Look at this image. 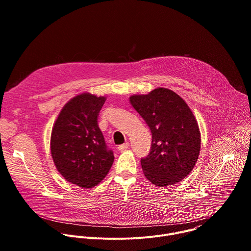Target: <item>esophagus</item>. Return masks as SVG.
I'll list each match as a JSON object with an SVG mask.
<instances>
[{
  "label": "esophagus",
  "mask_w": 251,
  "mask_h": 251,
  "mask_svg": "<svg viewBox=\"0 0 251 251\" xmlns=\"http://www.w3.org/2000/svg\"><path fill=\"white\" fill-rule=\"evenodd\" d=\"M129 146H130V144H129V143L128 142H126V143H124V144L123 145H120V146H118V150L119 151H125L126 149H128L129 148Z\"/></svg>",
  "instance_id": "esophagus-1"
}]
</instances>
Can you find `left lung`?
I'll use <instances>...</instances> for the list:
<instances>
[{"label":"left lung","instance_id":"obj_1","mask_svg":"<svg viewBox=\"0 0 251 251\" xmlns=\"http://www.w3.org/2000/svg\"><path fill=\"white\" fill-rule=\"evenodd\" d=\"M130 103L152 133L149 155L141 159L148 180L158 187L183 181L194 169L201 150L197 120L185 100L167 88L132 95Z\"/></svg>","mask_w":251,"mask_h":251}]
</instances>
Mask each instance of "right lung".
Masks as SVG:
<instances>
[{"label":"right lung","mask_w":251,"mask_h":251,"mask_svg":"<svg viewBox=\"0 0 251 251\" xmlns=\"http://www.w3.org/2000/svg\"><path fill=\"white\" fill-rule=\"evenodd\" d=\"M105 100L87 92L70 99L51 131L50 152L57 171L83 189L97 186L114 162L97 121Z\"/></svg>","instance_id":"add662e5"}]
</instances>
